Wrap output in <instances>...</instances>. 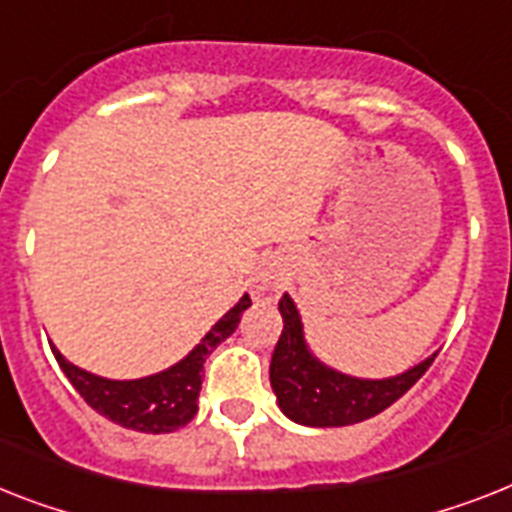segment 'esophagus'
I'll return each instance as SVG.
<instances>
[{"instance_id": "34e87169", "label": "esophagus", "mask_w": 512, "mask_h": 512, "mask_svg": "<svg viewBox=\"0 0 512 512\" xmlns=\"http://www.w3.org/2000/svg\"><path fill=\"white\" fill-rule=\"evenodd\" d=\"M281 289V276H278L276 268H265L257 273L255 278V294L257 297H265V294H276Z\"/></svg>"}]
</instances>
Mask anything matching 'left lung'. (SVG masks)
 <instances>
[{
	"instance_id": "obj_1",
	"label": "left lung",
	"mask_w": 512,
	"mask_h": 512,
	"mask_svg": "<svg viewBox=\"0 0 512 512\" xmlns=\"http://www.w3.org/2000/svg\"><path fill=\"white\" fill-rule=\"evenodd\" d=\"M284 331L270 360V386L286 418L313 429H336L368 421L397 402L429 371L436 352L410 371L389 378H355L328 368L310 352L302 318L289 294L278 302Z\"/></svg>"
}]
</instances>
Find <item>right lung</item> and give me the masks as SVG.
<instances>
[{"instance_id": "obj_1", "label": "right lung", "mask_w": 512, "mask_h": 512, "mask_svg": "<svg viewBox=\"0 0 512 512\" xmlns=\"http://www.w3.org/2000/svg\"><path fill=\"white\" fill-rule=\"evenodd\" d=\"M249 305H252V299H249V294H244L202 336V342L184 360H178L176 365H170L165 371L144 378H131V381L102 378L97 373L83 371L78 365L68 363L54 344L52 352L57 357V363H60L62 373L73 384V389L99 415H105L123 429H134L141 431V434H170V431L186 426L197 415L202 368H205L207 355L234 334L239 321H242V313Z\"/></svg>"}]
</instances>
